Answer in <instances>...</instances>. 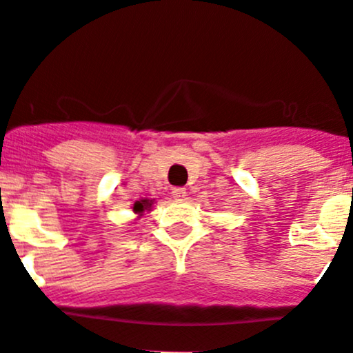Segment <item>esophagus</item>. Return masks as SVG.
Wrapping results in <instances>:
<instances>
[{"label":"esophagus","instance_id":"obj_1","mask_svg":"<svg viewBox=\"0 0 353 353\" xmlns=\"http://www.w3.org/2000/svg\"><path fill=\"white\" fill-rule=\"evenodd\" d=\"M172 194H173V197L176 199V201H181V199H183L185 195H187V190H185L183 187H173L172 188Z\"/></svg>","mask_w":353,"mask_h":353}]
</instances>
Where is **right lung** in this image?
Masks as SVG:
<instances>
[{
    "label": "right lung",
    "instance_id": "obj_1",
    "mask_svg": "<svg viewBox=\"0 0 353 353\" xmlns=\"http://www.w3.org/2000/svg\"><path fill=\"white\" fill-rule=\"evenodd\" d=\"M152 205V201H149V199H144V201H137L134 204V211L137 212V214H142V212L145 211V209H149Z\"/></svg>",
    "mask_w": 353,
    "mask_h": 353
}]
</instances>
